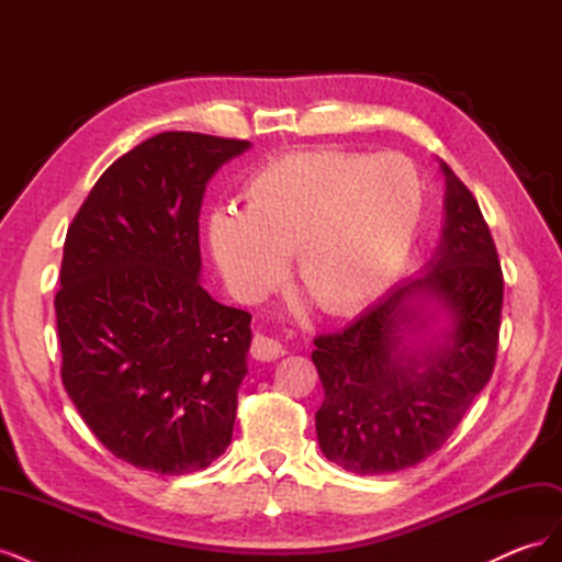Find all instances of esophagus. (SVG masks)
Segmentation results:
<instances>
[{"instance_id":"34e87169","label":"esophagus","mask_w":562,"mask_h":562,"mask_svg":"<svg viewBox=\"0 0 562 562\" xmlns=\"http://www.w3.org/2000/svg\"><path fill=\"white\" fill-rule=\"evenodd\" d=\"M250 353L258 361H274V359H279V356L285 353V347L279 342L277 337H269V335H260L258 333V335L252 337Z\"/></svg>"}]
</instances>
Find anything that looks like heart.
Returning <instances> with one entry per match:
<instances>
[{
	"mask_svg": "<svg viewBox=\"0 0 562 562\" xmlns=\"http://www.w3.org/2000/svg\"><path fill=\"white\" fill-rule=\"evenodd\" d=\"M244 196L246 211L220 206L209 220L223 274L255 297L279 281L285 255L295 252L300 283L326 312H349L386 291L424 213V184L411 161L335 147L265 161Z\"/></svg>",
	"mask_w": 562,
	"mask_h": 562,
	"instance_id": "obj_1",
	"label": "heart"
}]
</instances>
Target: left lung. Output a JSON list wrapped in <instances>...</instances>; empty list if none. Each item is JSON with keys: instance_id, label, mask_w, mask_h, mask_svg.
<instances>
[{"instance_id": "8db88e82", "label": "left lung", "mask_w": 562, "mask_h": 562, "mask_svg": "<svg viewBox=\"0 0 562 562\" xmlns=\"http://www.w3.org/2000/svg\"><path fill=\"white\" fill-rule=\"evenodd\" d=\"M446 229L436 258L345 328L314 337L323 384L316 434L330 462L359 475L419 464L457 429L495 370L504 277L479 201L450 166ZM434 294L456 318L449 345L405 355L404 302Z\"/></svg>"}]
</instances>
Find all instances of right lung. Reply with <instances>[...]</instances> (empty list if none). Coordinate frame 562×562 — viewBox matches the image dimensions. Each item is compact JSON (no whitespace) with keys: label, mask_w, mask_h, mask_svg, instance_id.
Segmentation results:
<instances>
[{"label":"right lung","mask_w":562,"mask_h":562,"mask_svg":"<svg viewBox=\"0 0 562 562\" xmlns=\"http://www.w3.org/2000/svg\"><path fill=\"white\" fill-rule=\"evenodd\" d=\"M248 140L166 131L119 157L67 227L56 321L60 378L114 457L206 469L232 440L250 314L199 283L206 182Z\"/></svg>","instance_id":"obj_1"}]
</instances>
